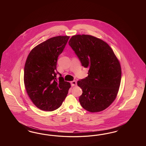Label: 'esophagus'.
I'll use <instances>...</instances> for the list:
<instances>
[{"instance_id":"obj_1","label":"esophagus","mask_w":146,"mask_h":146,"mask_svg":"<svg viewBox=\"0 0 146 146\" xmlns=\"http://www.w3.org/2000/svg\"><path fill=\"white\" fill-rule=\"evenodd\" d=\"M71 86H75L77 85V83H76V81H71Z\"/></svg>"}]
</instances>
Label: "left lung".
<instances>
[{
	"mask_svg": "<svg viewBox=\"0 0 146 146\" xmlns=\"http://www.w3.org/2000/svg\"><path fill=\"white\" fill-rule=\"evenodd\" d=\"M68 44L82 65L89 68L88 76L77 83L82 89L80 104L91 112L105 110L115 101L119 88L121 69L118 59L108 44L93 36H73Z\"/></svg>",
	"mask_w": 146,
	"mask_h": 146,
	"instance_id": "1",
	"label": "left lung"
}]
</instances>
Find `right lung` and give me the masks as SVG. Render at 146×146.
<instances>
[{"label":"right lung","instance_id":"right-lung-1","mask_svg":"<svg viewBox=\"0 0 146 146\" xmlns=\"http://www.w3.org/2000/svg\"><path fill=\"white\" fill-rule=\"evenodd\" d=\"M70 38H50L31 50L24 68V84L31 101L42 110L52 111L62 106L71 87L57 71V62ZM60 76L56 78V74Z\"/></svg>","mask_w":146,"mask_h":146}]
</instances>
